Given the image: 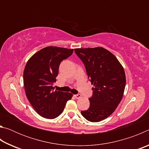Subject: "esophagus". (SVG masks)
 I'll use <instances>...</instances> for the list:
<instances>
[{
    "label": "esophagus",
    "mask_w": 149,
    "mask_h": 149,
    "mask_svg": "<svg viewBox=\"0 0 149 149\" xmlns=\"http://www.w3.org/2000/svg\"><path fill=\"white\" fill-rule=\"evenodd\" d=\"M74 97H75V99H80L81 97V95L80 94H77V95H74Z\"/></svg>",
    "instance_id": "obj_1"
}]
</instances>
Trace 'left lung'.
Listing matches in <instances>:
<instances>
[{
	"label": "left lung",
	"instance_id": "obj_1",
	"mask_svg": "<svg viewBox=\"0 0 149 149\" xmlns=\"http://www.w3.org/2000/svg\"><path fill=\"white\" fill-rule=\"evenodd\" d=\"M75 52L94 85L89 108L81 113L89 122H100L112 114L122 100L126 82L124 70L116 57L102 47L75 49Z\"/></svg>",
	"mask_w": 149,
	"mask_h": 149
}]
</instances>
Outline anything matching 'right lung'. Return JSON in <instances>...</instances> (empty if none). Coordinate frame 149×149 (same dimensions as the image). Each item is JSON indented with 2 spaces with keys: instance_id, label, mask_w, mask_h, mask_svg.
Returning a JSON list of instances; mask_svg holds the SVG:
<instances>
[{
  "instance_id": "obj_1",
  "label": "right lung",
  "mask_w": 149,
  "mask_h": 149,
  "mask_svg": "<svg viewBox=\"0 0 149 149\" xmlns=\"http://www.w3.org/2000/svg\"><path fill=\"white\" fill-rule=\"evenodd\" d=\"M74 49L47 47L34 54L24 71V85L27 99L35 110L47 119H54L63 112L72 94L54 91L60 63L71 56Z\"/></svg>"
}]
</instances>
